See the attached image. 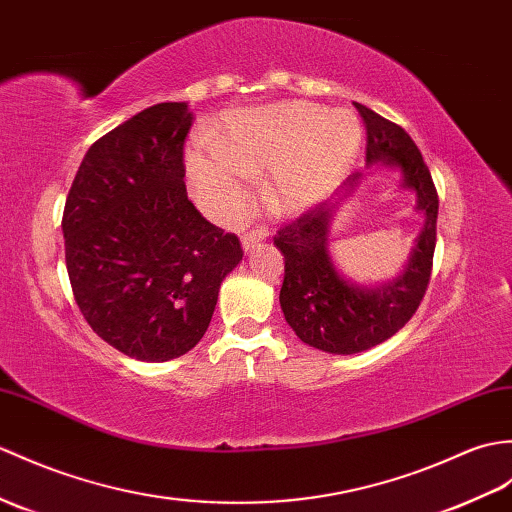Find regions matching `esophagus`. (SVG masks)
<instances>
[{"mask_svg": "<svg viewBox=\"0 0 512 512\" xmlns=\"http://www.w3.org/2000/svg\"><path fill=\"white\" fill-rule=\"evenodd\" d=\"M266 237H268V229L266 227H253L251 231H246L242 235L244 251H251V248H255L261 240H266Z\"/></svg>", "mask_w": 512, "mask_h": 512, "instance_id": "1", "label": "esophagus"}]
</instances>
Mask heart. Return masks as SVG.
<instances>
[{
  "label": "heart",
  "mask_w": 512,
  "mask_h": 512,
  "mask_svg": "<svg viewBox=\"0 0 512 512\" xmlns=\"http://www.w3.org/2000/svg\"><path fill=\"white\" fill-rule=\"evenodd\" d=\"M362 144L353 111L290 102L229 117L216 146L187 150V170L200 200L231 218L246 200L248 176L272 172L268 198L281 211H303L334 189Z\"/></svg>",
  "instance_id": "b5f03b06"
}]
</instances>
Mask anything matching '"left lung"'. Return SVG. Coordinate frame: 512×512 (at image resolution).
Segmentation results:
<instances>
[{
    "mask_svg": "<svg viewBox=\"0 0 512 512\" xmlns=\"http://www.w3.org/2000/svg\"><path fill=\"white\" fill-rule=\"evenodd\" d=\"M355 109L366 126V163L397 165L403 187L417 192L425 227L399 279L379 288H360L338 275L327 251V224L338 202H318L281 224L275 244L285 261L279 294L283 316L305 344L338 355L371 349L408 323L430 283L436 248L438 194L417 144L401 126L364 104L355 102ZM358 178L360 174L347 178L344 194L358 185Z\"/></svg>",
    "mask_w": 512,
    "mask_h": 512,
    "instance_id": "obj_1",
    "label": "left lung"
}]
</instances>
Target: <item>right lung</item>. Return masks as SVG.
<instances>
[{"label": "right lung", "mask_w": 512, "mask_h": 512, "mask_svg": "<svg viewBox=\"0 0 512 512\" xmlns=\"http://www.w3.org/2000/svg\"><path fill=\"white\" fill-rule=\"evenodd\" d=\"M187 102H161L87 150L63 211L65 264L89 327L141 362L205 336L240 237L200 216L185 187Z\"/></svg>", "instance_id": "obj_1"}]
</instances>
